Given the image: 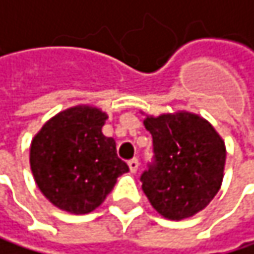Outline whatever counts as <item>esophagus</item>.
<instances>
[{
  "label": "esophagus",
  "instance_id": "esophagus-1",
  "mask_svg": "<svg viewBox=\"0 0 254 254\" xmlns=\"http://www.w3.org/2000/svg\"><path fill=\"white\" fill-rule=\"evenodd\" d=\"M128 164H129V171H131L132 174H135V172L138 171V160H137V158H132Z\"/></svg>",
  "mask_w": 254,
  "mask_h": 254
}]
</instances>
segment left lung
<instances>
[{
  "label": "left lung",
  "instance_id": "left-lung-1",
  "mask_svg": "<svg viewBox=\"0 0 254 254\" xmlns=\"http://www.w3.org/2000/svg\"><path fill=\"white\" fill-rule=\"evenodd\" d=\"M155 164L141 175V189L166 219H188L209 206L221 189L226 143L209 120L189 111L144 114Z\"/></svg>",
  "mask_w": 254,
  "mask_h": 254
}]
</instances>
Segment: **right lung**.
<instances>
[{"mask_svg": "<svg viewBox=\"0 0 254 254\" xmlns=\"http://www.w3.org/2000/svg\"><path fill=\"white\" fill-rule=\"evenodd\" d=\"M108 114L76 105L47 120L30 144V168L42 195L58 209L85 215L96 210L117 178L129 171L117 157L116 140L105 137Z\"/></svg>", "mask_w": 254, "mask_h": 254, "instance_id": "right-lung-1", "label": "right lung"}]
</instances>
